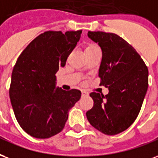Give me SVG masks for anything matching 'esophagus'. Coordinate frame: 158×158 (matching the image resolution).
Instances as JSON below:
<instances>
[{
  "label": "esophagus",
  "mask_w": 158,
  "mask_h": 158,
  "mask_svg": "<svg viewBox=\"0 0 158 158\" xmlns=\"http://www.w3.org/2000/svg\"><path fill=\"white\" fill-rule=\"evenodd\" d=\"M81 95H82V96H87V95H88V93L86 92V91L82 90L81 91Z\"/></svg>",
  "instance_id": "esophagus-1"
}]
</instances>
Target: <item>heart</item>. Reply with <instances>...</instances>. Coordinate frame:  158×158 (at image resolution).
<instances>
[{
    "label": "heart",
    "mask_w": 158,
    "mask_h": 158,
    "mask_svg": "<svg viewBox=\"0 0 158 158\" xmlns=\"http://www.w3.org/2000/svg\"><path fill=\"white\" fill-rule=\"evenodd\" d=\"M95 48H98V47H97L96 45H94V44H87V45L86 46V48H85V51H88V50L95 49Z\"/></svg>",
    "instance_id": "b5f03b06"
}]
</instances>
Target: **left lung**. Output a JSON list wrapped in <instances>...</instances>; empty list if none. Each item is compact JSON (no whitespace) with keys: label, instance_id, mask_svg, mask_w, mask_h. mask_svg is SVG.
Returning <instances> with one entry per match:
<instances>
[{"label":"left lung","instance_id":"8db88e82","mask_svg":"<svg viewBox=\"0 0 158 158\" xmlns=\"http://www.w3.org/2000/svg\"><path fill=\"white\" fill-rule=\"evenodd\" d=\"M87 36L102 49L98 77L109 93H90L94 103L87 118L103 134L117 135L137 118L148 87V69L136 50L115 33L89 31Z\"/></svg>","mask_w":158,"mask_h":158}]
</instances>
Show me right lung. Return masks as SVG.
Wrapping results in <instances>:
<instances>
[{
	"label": "right lung",
	"instance_id": "obj_1",
	"mask_svg": "<svg viewBox=\"0 0 158 158\" xmlns=\"http://www.w3.org/2000/svg\"><path fill=\"white\" fill-rule=\"evenodd\" d=\"M81 30L47 31L22 52L11 73L9 95L15 116L31 136L46 139L64 129L69 110L80 99L77 89L56 87V72L80 40Z\"/></svg>",
	"mask_w": 158,
	"mask_h": 158
}]
</instances>
